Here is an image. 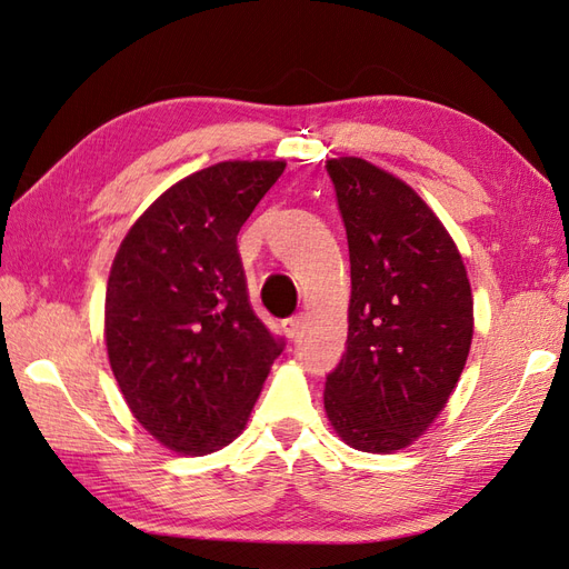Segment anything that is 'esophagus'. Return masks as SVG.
<instances>
[{
  "label": "esophagus",
  "instance_id": "1",
  "mask_svg": "<svg viewBox=\"0 0 569 569\" xmlns=\"http://www.w3.org/2000/svg\"><path fill=\"white\" fill-rule=\"evenodd\" d=\"M282 328H284V336H287V338H297L299 332H301V328H303V313L284 318Z\"/></svg>",
  "mask_w": 569,
  "mask_h": 569
}]
</instances>
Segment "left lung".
Here are the masks:
<instances>
[{"instance_id": "1", "label": "left lung", "mask_w": 569, "mask_h": 569, "mask_svg": "<svg viewBox=\"0 0 569 569\" xmlns=\"http://www.w3.org/2000/svg\"><path fill=\"white\" fill-rule=\"evenodd\" d=\"M348 231V350L326 377V415L359 451L412 445L445 410L473 340L459 248L403 180L365 159L326 161Z\"/></svg>"}]
</instances>
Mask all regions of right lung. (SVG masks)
<instances>
[{
    "mask_svg": "<svg viewBox=\"0 0 569 569\" xmlns=\"http://www.w3.org/2000/svg\"><path fill=\"white\" fill-rule=\"evenodd\" d=\"M282 171L284 161H221L178 180L110 268V369L137 422L178 453L231 445L284 350L251 309L237 246Z\"/></svg>",
    "mask_w": 569,
    "mask_h": 569,
    "instance_id": "add662e5",
    "label": "right lung"
}]
</instances>
